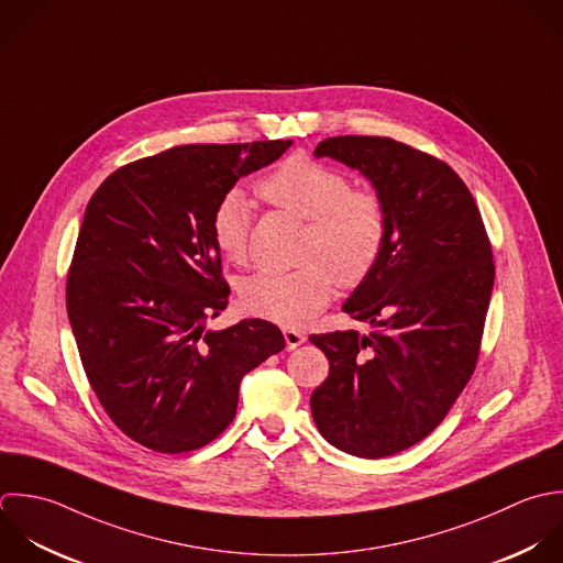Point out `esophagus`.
<instances>
[{"instance_id": "obj_1", "label": "esophagus", "mask_w": 563, "mask_h": 563, "mask_svg": "<svg viewBox=\"0 0 563 563\" xmlns=\"http://www.w3.org/2000/svg\"><path fill=\"white\" fill-rule=\"evenodd\" d=\"M283 335H285V342H287V349L289 351H294V349H298L305 340H307V335L302 333V331H298V329H291V327H287L285 331H283Z\"/></svg>"}]
</instances>
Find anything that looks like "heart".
Listing matches in <instances>:
<instances>
[{
    "mask_svg": "<svg viewBox=\"0 0 563 563\" xmlns=\"http://www.w3.org/2000/svg\"><path fill=\"white\" fill-rule=\"evenodd\" d=\"M272 206L307 221L298 269H261L241 285L243 305L272 322L298 327L320 313L335 289L357 287L375 272L388 241V210L368 188H351L340 170L305 155L280 162L258 186ZM252 206L232 188L217 201L210 230L214 245L234 263H243L250 245Z\"/></svg>",
    "mask_w": 563,
    "mask_h": 563,
    "instance_id": "obj_1",
    "label": "heart"
}]
</instances>
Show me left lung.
<instances>
[{
  "label": "left lung",
  "mask_w": 563,
  "mask_h": 563,
  "mask_svg": "<svg viewBox=\"0 0 563 563\" xmlns=\"http://www.w3.org/2000/svg\"><path fill=\"white\" fill-rule=\"evenodd\" d=\"M313 155L371 179L388 210V241L342 307L373 331L309 338L329 360L311 415L338 450L384 459L423 441L472 379L496 276L492 243L465 181L423 151L338 135Z\"/></svg>",
  "instance_id": "left-lung-1"
}]
</instances>
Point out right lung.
Instances as JSON below:
<instances>
[{
    "mask_svg": "<svg viewBox=\"0 0 563 563\" xmlns=\"http://www.w3.org/2000/svg\"><path fill=\"white\" fill-rule=\"evenodd\" d=\"M289 146H173L113 170L85 208L65 287L71 333L109 419L153 452L214 441L236 415L243 375L285 349L267 320L206 324L230 296L212 210Z\"/></svg>",
    "mask_w": 563,
    "mask_h": 563,
    "instance_id": "1",
    "label": "right lung"
}]
</instances>
